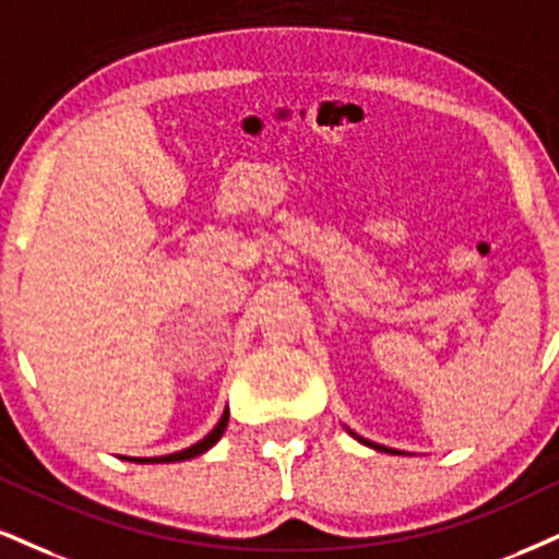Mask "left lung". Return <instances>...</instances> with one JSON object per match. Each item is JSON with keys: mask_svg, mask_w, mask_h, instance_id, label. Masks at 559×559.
<instances>
[{"mask_svg": "<svg viewBox=\"0 0 559 559\" xmlns=\"http://www.w3.org/2000/svg\"><path fill=\"white\" fill-rule=\"evenodd\" d=\"M346 432L354 437V440H359L361 445H367V448H372V450H380V453H390V455H401V450H395V448H385V445H378V442H372V440H367V437H361V435H356V432H352V429L346 427Z\"/></svg>", "mask_w": 559, "mask_h": 559, "instance_id": "left-lung-1", "label": "left lung"}]
</instances>
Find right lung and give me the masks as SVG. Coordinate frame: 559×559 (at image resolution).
Instances as JSON below:
<instances>
[{
	"instance_id": "right-lung-1",
	"label": "right lung",
	"mask_w": 559,
	"mask_h": 559,
	"mask_svg": "<svg viewBox=\"0 0 559 559\" xmlns=\"http://www.w3.org/2000/svg\"><path fill=\"white\" fill-rule=\"evenodd\" d=\"M228 425V406L224 408V414H221L218 425H215L211 432H207L203 440H198L194 445L185 448V450H177V453H169V455H156V459H130V455H122L124 461H132V463H179V461H190V459H198V455H203L205 450H211L215 442L224 437V429Z\"/></svg>"
}]
</instances>
